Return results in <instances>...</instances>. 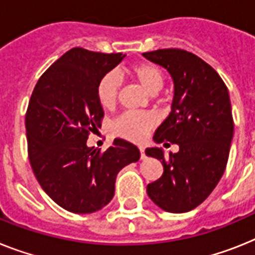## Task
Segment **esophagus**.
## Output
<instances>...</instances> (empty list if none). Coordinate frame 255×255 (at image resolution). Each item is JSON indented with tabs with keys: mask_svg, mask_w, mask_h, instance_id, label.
Wrapping results in <instances>:
<instances>
[{
	"mask_svg": "<svg viewBox=\"0 0 255 255\" xmlns=\"http://www.w3.org/2000/svg\"><path fill=\"white\" fill-rule=\"evenodd\" d=\"M138 149H140V154H141V159H145V157H146V155H145V149L142 146H140L138 147Z\"/></svg>",
	"mask_w": 255,
	"mask_h": 255,
	"instance_id": "1",
	"label": "esophagus"
}]
</instances>
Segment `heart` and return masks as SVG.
Segmentation results:
<instances>
[{
    "instance_id": "1",
    "label": "heart",
    "mask_w": 255,
    "mask_h": 255,
    "mask_svg": "<svg viewBox=\"0 0 255 255\" xmlns=\"http://www.w3.org/2000/svg\"><path fill=\"white\" fill-rule=\"evenodd\" d=\"M128 75L137 81L150 95H155L163 87V74L157 66L151 63H138L128 70ZM121 80L110 72L100 80L97 85V98L102 108L113 109L117 104ZM155 124V118L149 113H126L114 123V131L118 136L131 141L144 140L146 133Z\"/></svg>"
}]
</instances>
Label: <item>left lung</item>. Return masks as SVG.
<instances>
[{"mask_svg":"<svg viewBox=\"0 0 255 255\" xmlns=\"http://www.w3.org/2000/svg\"><path fill=\"white\" fill-rule=\"evenodd\" d=\"M142 55L174 81L171 113L153 140L179 145L167 159L160 147L145 150L163 166L162 176L147 184V196L162 210L187 213L210 196L226 170L233 137L230 93L219 74L193 53L159 49Z\"/></svg>","mask_w":255,"mask_h":255,"instance_id":"left-lung-1","label":"left lung"}]
</instances>
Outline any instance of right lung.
I'll list each match as a JSON object with an SVG mask.
<instances>
[{
    "mask_svg": "<svg viewBox=\"0 0 255 255\" xmlns=\"http://www.w3.org/2000/svg\"><path fill=\"white\" fill-rule=\"evenodd\" d=\"M124 57L74 48L32 92L25 114L31 167L45 193L71 213L101 210L114 197L118 172L140 159L137 147L122 138L104 153L87 145L104 118L98 83Z\"/></svg>",
    "mask_w": 255,
    "mask_h": 255,
    "instance_id": "add662e5",
    "label": "right lung"
}]
</instances>
